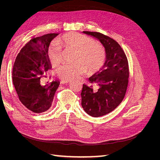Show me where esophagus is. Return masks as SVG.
<instances>
[{"mask_svg": "<svg viewBox=\"0 0 160 160\" xmlns=\"http://www.w3.org/2000/svg\"><path fill=\"white\" fill-rule=\"evenodd\" d=\"M70 81H68V80H62L61 81V84H67V83H70Z\"/></svg>", "mask_w": 160, "mask_h": 160, "instance_id": "obj_1", "label": "esophagus"}]
</instances>
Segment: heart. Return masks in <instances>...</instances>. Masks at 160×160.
Here are the masks:
<instances>
[{
    "label": "heart",
    "instance_id": "heart-1",
    "mask_svg": "<svg viewBox=\"0 0 160 160\" xmlns=\"http://www.w3.org/2000/svg\"><path fill=\"white\" fill-rule=\"evenodd\" d=\"M64 47L76 51L73 64H66L60 67L57 75L64 80H72L84 74L88 70L89 74L99 71L105 61V52L101 45L85 36L78 33H69L59 39ZM60 47L54 42L48 49V57L52 65L59 63Z\"/></svg>",
    "mask_w": 160,
    "mask_h": 160
}]
</instances>
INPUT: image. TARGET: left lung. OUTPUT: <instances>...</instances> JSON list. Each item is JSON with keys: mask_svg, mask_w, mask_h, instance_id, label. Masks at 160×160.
<instances>
[{"mask_svg": "<svg viewBox=\"0 0 160 160\" xmlns=\"http://www.w3.org/2000/svg\"><path fill=\"white\" fill-rule=\"evenodd\" d=\"M83 32L99 40L105 51L103 67L89 77V86L83 85L81 93L85 112L100 117L111 112L123 101L128 85V61L122 48L113 38L98 32Z\"/></svg>", "mask_w": 160, "mask_h": 160, "instance_id": "left-lung-1", "label": "left lung"}]
</instances>
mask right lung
<instances>
[{
    "instance_id": "right-lung-1",
    "label": "right lung",
    "mask_w": 160,
    "mask_h": 160,
    "mask_svg": "<svg viewBox=\"0 0 160 160\" xmlns=\"http://www.w3.org/2000/svg\"><path fill=\"white\" fill-rule=\"evenodd\" d=\"M59 34L50 33L34 38L18 53L12 69L13 85L21 102L34 113L49 109L59 85L57 81L41 86L42 75L51 68L48 49L51 41Z\"/></svg>"
}]
</instances>
